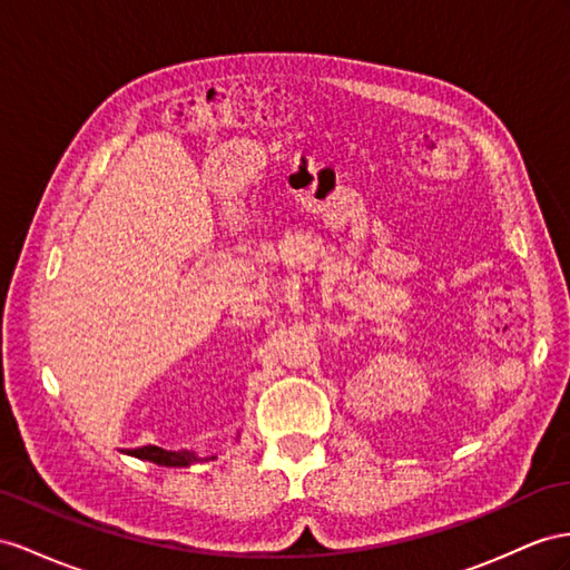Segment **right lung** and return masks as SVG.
<instances>
[{"instance_id": "add662e5", "label": "right lung", "mask_w": 570, "mask_h": 570, "mask_svg": "<svg viewBox=\"0 0 570 570\" xmlns=\"http://www.w3.org/2000/svg\"><path fill=\"white\" fill-rule=\"evenodd\" d=\"M127 455L146 460V462H154V464H160V466H189L195 462L216 460V455L199 458L197 452H189V450H164V448H156V445H144V448H137V450H129Z\"/></svg>"}]
</instances>
